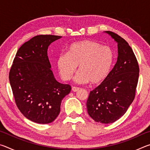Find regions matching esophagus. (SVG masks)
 Listing matches in <instances>:
<instances>
[{"mask_svg":"<svg viewBox=\"0 0 150 150\" xmlns=\"http://www.w3.org/2000/svg\"><path fill=\"white\" fill-rule=\"evenodd\" d=\"M79 90V87H72V91H73V92H76V91H77Z\"/></svg>","mask_w":150,"mask_h":150,"instance_id":"1","label":"esophagus"}]
</instances>
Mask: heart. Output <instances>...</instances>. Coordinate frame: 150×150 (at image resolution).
<instances>
[{
    "label": "heart",
    "mask_w": 150,
    "mask_h": 150,
    "mask_svg": "<svg viewBox=\"0 0 150 150\" xmlns=\"http://www.w3.org/2000/svg\"><path fill=\"white\" fill-rule=\"evenodd\" d=\"M114 62V52L107 45L92 40L75 42L68 53H62L57 59V69L63 80L71 79L79 65L75 81L85 84L100 83L110 72Z\"/></svg>",
    "instance_id": "obj_1"
}]
</instances>
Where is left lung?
<instances>
[{
  "instance_id": "8db88e82",
  "label": "left lung",
  "mask_w": 150,
  "mask_h": 150,
  "mask_svg": "<svg viewBox=\"0 0 150 150\" xmlns=\"http://www.w3.org/2000/svg\"><path fill=\"white\" fill-rule=\"evenodd\" d=\"M106 33L118 44L117 62L106 79L90 92L87 108L95 122L110 124L121 118L133 102L139 69L128 42L112 32Z\"/></svg>"
}]
</instances>
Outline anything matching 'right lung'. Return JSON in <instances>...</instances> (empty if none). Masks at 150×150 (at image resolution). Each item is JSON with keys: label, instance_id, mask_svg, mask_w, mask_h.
<instances>
[{"label": "right lung", "instance_id": "right-lung-1", "mask_svg": "<svg viewBox=\"0 0 150 150\" xmlns=\"http://www.w3.org/2000/svg\"><path fill=\"white\" fill-rule=\"evenodd\" d=\"M61 38L54 35L32 38L17 51L10 70V84L16 106L25 117L35 123L55 120L62 100L71 90L69 85L55 79L47 56L48 46Z\"/></svg>", "mask_w": 150, "mask_h": 150}]
</instances>
